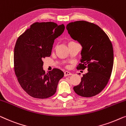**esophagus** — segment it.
<instances>
[{
	"label": "esophagus",
	"mask_w": 126,
	"mask_h": 126,
	"mask_svg": "<svg viewBox=\"0 0 126 126\" xmlns=\"http://www.w3.org/2000/svg\"><path fill=\"white\" fill-rule=\"evenodd\" d=\"M64 77H67V76L72 75V73H71L70 72H68V71H65L64 72Z\"/></svg>",
	"instance_id": "esophagus-1"
}]
</instances>
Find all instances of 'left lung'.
Wrapping results in <instances>:
<instances>
[{"mask_svg": "<svg viewBox=\"0 0 126 126\" xmlns=\"http://www.w3.org/2000/svg\"><path fill=\"white\" fill-rule=\"evenodd\" d=\"M68 33L81 45V59L77 68H87L79 84L74 87L78 95L91 97L100 93L107 84L114 64L112 43L98 26L86 21L70 23Z\"/></svg>", "mask_w": 126, "mask_h": 126, "instance_id": "left-lung-1", "label": "left lung"}]
</instances>
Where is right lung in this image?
Listing matches in <instances>:
<instances>
[{
    "instance_id": "1",
    "label": "right lung",
    "mask_w": 126,
    "mask_h": 126,
    "mask_svg": "<svg viewBox=\"0 0 126 126\" xmlns=\"http://www.w3.org/2000/svg\"><path fill=\"white\" fill-rule=\"evenodd\" d=\"M64 25L34 23L17 39L14 48L15 75L23 89L33 98L45 99L55 94L64 72L58 68L46 73L43 59L51 56L54 40Z\"/></svg>"
}]
</instances>
